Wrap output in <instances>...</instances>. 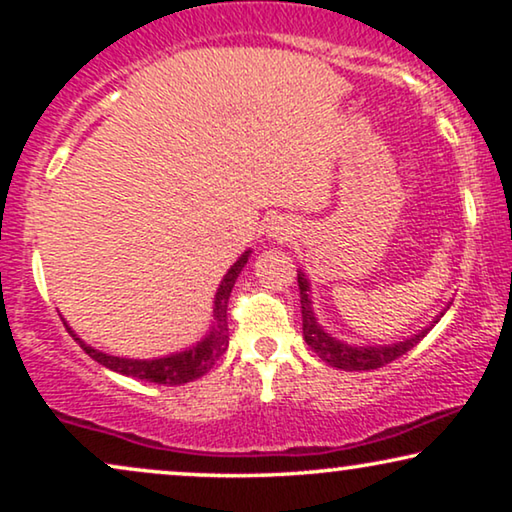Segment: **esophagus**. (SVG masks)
I'll list each match as a JSON object with an SVG mask.
<instances>
[{"instance_id":"obj_1","label":"esophagus","mask_w":512,"mask_h":512,"mask_svg":"<svg viewBox=\"0 0 512 512\" xmlns=\"http://www.w3.org/2000/svg\"><path fill=\"white\" fill-rule=\"evenodd\" d=\"M272 235L279 237V240H284V237H289V235H291V228L286 226V223H277V226L272 228Z\"/></svg>"}]
</instances>
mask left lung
I'll list each match as a JSON object with an SVG mask.
<instances>
[{
    "label": "left lung",
    "instance_id": "1",
    "mask_svg": "<svg viewBox=\"0 0 512 512\" xmlns=\"http://www.w3.org/2000/svg\"><path fill=\"white\" fill-rule=\"evenodd\" d=\"M298 289H300V312H303V335L305 342L310 345L314 354L319 356L321 361H326L328 366L333 368H342V370H375L387 366V363L396 361L398 356H403L405 352H410L412 347L417 345L419 340L429 333V328L422 333H417L415 338L405 340V342H396L391 347H352V345H342V342L333 340L331 335L324 333L317 324L312 314V305L310 298H307V279L303 275H298Z\"/></svg>",
    "mask_w": 512,
    "mask_h": 512
}]
</instances>
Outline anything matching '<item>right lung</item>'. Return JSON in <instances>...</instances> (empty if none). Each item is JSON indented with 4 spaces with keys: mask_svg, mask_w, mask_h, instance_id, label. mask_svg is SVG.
Here are the masks:
<instances>
[{
    "mask_svg": "<svg viewBox=\"0 0 512 512\" xmlns=\"http://www.w3.org/2000/svg\"><path fill=\"white\" fill-rule=\"evenodd\" d=\"M249 251L240 256L233 268L228 270V275L223 277V282L216 291V300H214V319L216 326L214 331L207 335L200 345H195L188 352L167 356V359H153V361H135V359H118V356H107L97 349L83 345V342L76 338L72 333V338L79 342L90 359H95L102 366H107L109 370H116V373L135 377V380H144V382H153V384H167V387H174V384H186L202 377L209 370L214 368V363L221 359V354L228 349V298L230 291H233L235 279L240 275L244 263H247Z\"/></svg>",
    "mask_w": 512,
    "mask_h": 512,
    "instance_id": "add662e5",
    "label": "right lung"
}]
</instances>
